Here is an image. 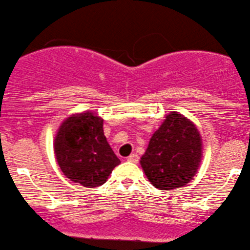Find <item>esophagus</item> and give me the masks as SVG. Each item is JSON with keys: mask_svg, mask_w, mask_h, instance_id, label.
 Masks as SVG:
<instances>
[{"mask_svg": "<svg viewBox=\"0 0 250 250\" xmlns=\"http://www.w3.org/2000/svg\"><path fill=\"white\" fill-rule=\"evenodd\" d=\"M127 160L131 161V163H138V161H139V155L137 153H132L127 157Z\"/></svg>", "mask_w": 250, "mask_h": 250, "instance_id": "34e87169", "label": "esophagus"}]
</instances>
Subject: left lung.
Here are the masks:
<instances>
[{"label":"left lung","instance_id":"8db88e82","mask_svg":"<svg viewBox=\"0 0 250 250\" xmlns=\"http://www.w3.org/2000/svg\"><path fill=\"white\" fill-rule=\"evenodd\" d=\"M201 157L198 127L184 114L173 111L151 137L140 165L155 188L167 190L188 184L198 172Z\"/></svg>","mask_w":250,"mask_h":250}]
</instances>
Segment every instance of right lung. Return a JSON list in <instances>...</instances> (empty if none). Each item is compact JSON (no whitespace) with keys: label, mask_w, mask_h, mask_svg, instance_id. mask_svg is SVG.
<instances>
[{"label":"right lung","mask_w":250,"mask_h":250,"mask_svg":"<svg viewBox=\"0 0 250 250\" xmlns=\"http://www.w3.org/2000/svg\"><path fill=\"white\" fill-rule=\"evenodd\" d=\"M103 118L85 111L63 120L54 140L58 166L67 179L82 186H102L120 160L108 145Z\"/></svg>","instance_id":"right-lung-1"}]
</instances>
